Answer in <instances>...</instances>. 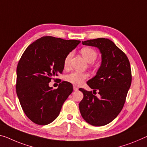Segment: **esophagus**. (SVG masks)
Masks as SVG:
<instances>
[{"label": "esophagus", "instance_id": "34e87169", "mask_svg": "<svg viewBox=\"0 0 147 147\" xmlns=\"http://www.w3.org/2000/svg\"><path fill=\"white\" fill-rule=\"evenodd\" d=\"M78 89H79V88L77 87V86H76V85H74V90L75 91H78Z\"/></svg>", "mask_w": 147, "mask_h": 147}]
</instances>
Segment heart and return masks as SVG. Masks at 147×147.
<instances>
[{"mask_svg": "<svg viewBox=\"0 0 147 147\" xmlns=\"http://www.w3.org/2000/svg\"><path fill=\"white\" fill-rule=\"evenodd\" d=\"M81 53L83 57L85 58L88 62L92 63L96 60L97 58L96 52L89 47H84L81 50ZM72 53H69L66 55L64 60V66L65 67H68L69 64ZM88 78V74L87 73L78 71H72L66 77V80L68 82L76 85H80L83 83L86 79Z\"/></svg>", "mask_w": 147, "mask_h": 147, "instance_id": "obj_1", "label": "heart"}]
</instances>
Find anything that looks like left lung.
<instances>
[{
    "label": "left lung",
    "instance_id": "1",
    "mask_svg": "<svg viewBox=\"0 0 147 147\" xmlns=\"http://www.w3.org/2000/svg\"><path fill=\"white\" fill-rule=\"evenodd\" d=\"M82 44L97 47L102 62L96 76L87 82L93 92L80 89L83 98L79 108L88 123L102 126L114 120L123 107L131 84L130 63L125 54L108 39H90ZM96 91L100 94L99 98L92 93Z\"/></svg>",
    "mask_w": 147,
    "mask_h": 147
}]
</instances>
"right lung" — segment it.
Segmentation results:
<instances>
[{"instance_id": "right-lung-1", "label": "right lung", "mask_w": 147, "mask_h": 147, "mask_svg": "<svg viewBox=\"0 0 147 147\" xmlns=\"http://www.w3.org/2000/svg\"><path fill=\"white\" fill-rule=\"evenodd\" d=\"M80 42L45 36L29 45L22 55L16 89L22 109L33 123L45 125L53 122L73 91V85L67 81L60 83L56 89L49 83L62 73L65 57Z\"/></svg>"}]
</instances>
